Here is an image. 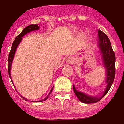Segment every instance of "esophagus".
I'll use <instances>...</instances> for the list:
<instances>
[{"label": "esophagus", "instance_id": "esophagus-1", "mask_svg": "<svg viewBox=\"0 0 124 124\" xmlns=\"http://www.w3.org/2000/svg\"><path fill=\"white\" fill-rule=\"evenodd\" d=\"M73 61H74L73 59H72V57H68V58L66 59V63H67V64H72Z\"/></svg>", "mask_w": 124, "mask_h": 124}]
</instances>
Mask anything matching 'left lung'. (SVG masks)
<instances>
[{
	"mask_svg": "<svg viewBox=\"0 0 124 124\" xmlns=\"http://www.w3.org/2000/svg\"><path fill=\"white\" fill-rule=\"evenodd\" d=\"M98 46L101 54L103 66L106 70V87L103 92L102 96H92L84 92L78 91L73 85L74 93L81 102L85 104H93L99 102L108 92L113 83L115 76V55L113 50L111 42L106 34L100 29L98 30Z\"/></svg>",
	"mask_w": 124,
	"mask_h": 124,
	"instance_id": "left-lung-1",
	"label": "left lung"
}]
</instances>
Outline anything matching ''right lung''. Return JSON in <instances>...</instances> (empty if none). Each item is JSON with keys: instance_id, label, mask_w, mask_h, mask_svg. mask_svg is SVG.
<instances>
[{"instance_id": "obj_1", "label": "right lung", "mask_w": 124, "mask_h": 124, "mask_svg": "<svg viewBox=\"0 0 124 124\" xmlns=\"http://www.w3.org/2000/svg\"><path fill=\"white\" fill-rule=\"evenodd\" d=\"M39 29V27H38V25L37 24H34V25L32 24V25H29V26L26 27H25V28L21 32H20V34L19 35H18L16 37L15 41H14L13 42V43H12L11 49L10 52H9V57H8V73H9V78H10L11 81H13L11 79V70L12 63H13V60L14 56H15V54L16 53V48H18V46L19 45V44L20 43L22 40L23 36H24L25 34H27V33H29V32H31V31L38 30ZM53 88H54V86L52 87L51 90H50V92H49L48 95L46 96L45 99H43L42 100H39V101H34V102H43L46 101V100L48 98V96L50 95V93H51V92H52V90H53ZM16 92H18L17 90H16ZM19 95L21 96V97L22 98V99H23L25 101H28V99H27L25 98L24 97H23V96L21 95L20 94H19ZM31 102H34V101H31Z\"/></svg>"}]
</instances>
